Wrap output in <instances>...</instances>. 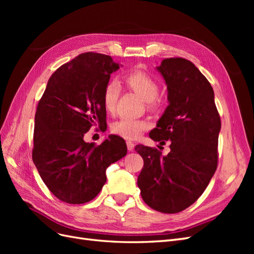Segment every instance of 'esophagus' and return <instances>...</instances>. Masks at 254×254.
Returning <instances> with one entry per match:
<instances>
[{
  "label": "esophagus",
  "mask_w": 254,
  "mask_h": 254,
  "mask_svg": "<svg viewBox=\"0 0 254 254\" xmlns=\"http://www.w3.org/2000/svg\"><path fill=\"white\" fill-rule=\"evenodd\" d=\"M134 143L133 142H131V141H128L127 142V148H128V150L129 151H132L133 149H134Z\"/></svg>",
  "instance_id": "esophagus-1"
}]
</instances>
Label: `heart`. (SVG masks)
I'll return each mask as SVG.
<instances>
[{"label": "heart", "instance_id": "heart-1", "mask_svg": "<svg viewBox=\"0 0 254 254\" xmlns=\"http://www.w3.org/2000/svg\"><path fill=\"white\" fill-rule=\"evenodd\" d=\"M124 82L150 106L155 104L159 93V84L151 76L142 71H132L125 76ZM120 92L121 88L118 81L113 80L107 83L103 93V105L107 112H114ZM148 127L149 123L146 120L123 118L112 125V131L124 139L134 140Z\"/></svg>", "mask_w": 254, "mask_h": 254}]
</instances>
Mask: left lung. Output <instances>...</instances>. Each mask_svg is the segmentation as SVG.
I'll use <instances>...</instances> for the list:
<instances>
[{"mask_svg":"<svg viewBox=\"0 0 254 254\" xmlns=\"http://www.w3.org/2000/svg\"><path fill=\"white\" fill-rule=\"evenodd\" d=\"M156 70L167 87V102L150 139L170 141L171 151L136 145L144 160L137 187L145 203L173 214L193 204L206 189L217 168L220 118L211 83L190 61L164 59Z\"/></svg>","mask_w":254,"mask_h":254,"instance_id":"1","label":"left lung"}]
</instances>
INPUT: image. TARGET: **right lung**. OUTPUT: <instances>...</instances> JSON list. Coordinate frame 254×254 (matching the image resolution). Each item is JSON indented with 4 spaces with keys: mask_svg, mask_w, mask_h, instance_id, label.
<instances>
[{
    "mask_svg": "<svg viewBox=\"0 0 254 254\" xmlns=\"http://www.w3.org/2000/svg\"><path fill=\"white\" fill-rule=\"evenodd\" d=\"M119 63L84 53L54 72L35 115L33 161L45 186L61 201L86 203L106 183V170L127 155L123 137L83 141L91 126H107L103 93Z\"/></svg>",
    "mask_w": 254,
    "mask_h": 254,
    "instance_id": "add662e5",
    "label": "right lung"
}]
</instances>
